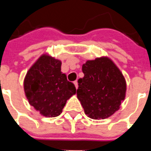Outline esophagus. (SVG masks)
I'll return each instance as SVG.
<instances>
[{
  "mask_svg": "<svg viewBox=\"0 0 151 151\" xmlns=\"http://www.w3.org/2000/svg\"><path fill=\"white\" fill-rule=\"evenodd\" d=\"M73 83H74V85H75L76 89H78V82H77V81H75V82H73Z\"/></svg>",
  "mask_w": 151,
  "mask_h": 151,
  "instance_id": "34e87169",
  "label": "esophagus"
}]
</instances>
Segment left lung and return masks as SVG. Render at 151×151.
I'll return each mask as SVG.
<instances>
[{"mask_svg": "<svg viewBox=\"0 0 151 151\" xmlns=\"http://www.w3.org/2000/svg\"><path fill=\"white\" fill-rule=\"evenodd\" d=\"M84 77L79 78L77 97L86 115L104 120L120 108L126 95V81L120 69L108 56L86 60Z\"/></svg>", "mask_w": 151, "mask_h": 151, "instance_id": "1", "label": "left lung"}]
</instances>
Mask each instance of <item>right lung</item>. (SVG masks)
I'll return each mask as SVG.
<instances>
[{"label":"right lung","instance_id":"add662e5","mask_svg":"<svg viewBox=\"0 0 151 151\" xmlns=\"http://www.w3.org/2000/svg\"><path fill=\"white\" fill-rule=\"evenodd\" d=\"M23 87L30 105L46 117L58 116L67 100L76 94L74 85L61 72V61L47 53L29 69Z\"/></svg>","mask_w":151,"mask_h":151}]
</instances>
